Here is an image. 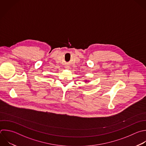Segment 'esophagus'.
Returning <instances> with one entry per match:
<instances>
[{"label": "esophagus", "instance_id": "obj_1", "mask_svg": "<svg viewBox=\"0 0 146 146\" xmlns=\"http://www.w3.org/2000/svg\"><path fill=\"white\" fill-rule=\"evenodd\" d=\"M66 68L67 69H68V68H69V67H68V66H66Z\"/></svg>", "mask_w": 146, "mask_h": 146}]
</instances>
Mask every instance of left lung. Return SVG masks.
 Returning <instances> with one entry per match:
<instances>
[{
	"label": "left lung",
	"mask_w": 146,
	"mask_h": 146,
	"mask_svg": "<svg viewBox=\"0 0 146 146\" xmlns=\"http://www.w3.org/2000/svg\"><path fill=\"white\" fill-rule=\"evenodd\" d=\"M86 82H87V81H86Z\"/></svg>",
	"instance_id": "obj_1"
}]
</instances>
